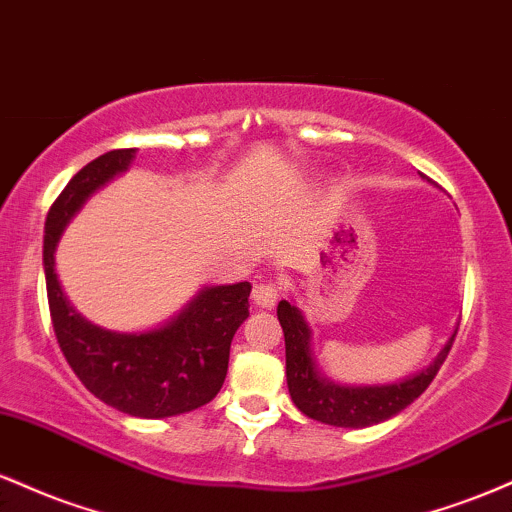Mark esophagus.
<instances>
[{"label": "esophagus", "mask_w": 512, "mask_h": 512, "mask_svg": "<svg viewBox=\"0 0 512 512\" xmlns=\"http://www.w3.org/2000/svg\"><path fill=\"white\" fill-rule=\"evenodd\" d=\"M279 293L281 286L276 284V281H260V284H255V289H252V301H255V305H260V308H272V305L279 301Z\"/></svg>", "instance_id": "esophagus-1"}]
</instances>
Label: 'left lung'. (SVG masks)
Instances as JSON below:
<instances>
[{
    "instance_id": "1",
    "label": "left lung",
    "mask_w": 512,
    "mask_h": 512,
    "mask_svg": "<svg viewBox=\"0 0 512 512\" xmlns=\"http://www.w3.org/2000/svg\"><path fill=\"white\" fill-rule=\"evenodd\" d=\"M276 315H279L281 330H284L286 383H289L293 404L310 419L342 428H366L380 424V421H387L390 416L407 409L431 385V380L436 378L440 366L448 358L452 342H455V337H452L431 366L414 378L402 380V383L366 387L334 385L315 370L313 356H310V330L305 325L301 310L289 301H281Z\"/></svg>"
}]
</instances>
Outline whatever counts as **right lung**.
<instances>
[{"label": "right lung", "mask_w": 512, "mask_h": 512, "mask_svg": "<svg viewBox=\"0 0 512 512\" xmlns=\"http://www.w3.org/2000/svg\"><path fill=\"white\" fill-rule=\"evenodd\" d=\"M132 156L134 149H113L93 158L52 202L43 243L45 284L57 344L86 390L129 416L163 419L202 407L219 395L231 339L250 315V284L204 289L170 325L144 334L101 330L76 313L57 281L55 245L84 199L122 173Z\"/></svg>", "instance_id": "add662e5"}]
</instances>
